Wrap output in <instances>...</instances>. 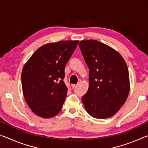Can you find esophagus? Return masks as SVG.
Returning a JSON list of instances; mask_svg holds the SVG:
<instances>
[{"mask_svg": "<svg viewBox=\"0 0 148 148\" xmlns=\"http://www.w3.org/2000/svg\"><path fill=\"white\" fill-rule=\"evenodd\" d=\"M71 86H72V89H74V88H76V87L77 85H76V84H72Z\"/></svg>", "mask_w": 148, "mask_h": 148, "instance_id": "1", "label": "esophagus"}]
</instances>
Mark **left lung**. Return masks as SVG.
<instances>
[{"label":"left lung","instance_id":"left-lung-1","mask_svg":"<svg viewBox=\"0 0 148 148\" xmlns=\"http://www.w3.org/2000/svg\"><path fill=\"white\" fill-rule=\"evenodd\" d=\"M89 69V86L82 97L90 116L106 119L116 114L128 97L130 84L127 65L116 50L95 40L79 42Z\"/></svg>","mask_w":148,"mask_h":148}]
</instances>
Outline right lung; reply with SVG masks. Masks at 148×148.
Segmentation results:
<instances>
[{
	"mask_svg": "<svg viewBox=\"0 0 148 148\" xmlns=\"http://www.w3.org/2000/svg\"><path fill=\"white\" fill-rule=\"evenodd\" d=\"M78 42L66 40L45 44L24 65L23 93L28 106L37 116L50 118L61 110L68 91L63 81L64 67Z\"/></svg>",
	"mask_w": 148,
	"mask_h": 148,
	"instance_id": "obj_1",
	"label": "right lung"
}]
</instances>
